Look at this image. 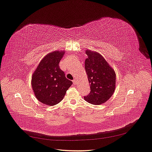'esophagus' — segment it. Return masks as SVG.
Wrapping results in <instances>:
<instances>
[{
    "label": "esophagus",
    "instance_id": "obj_1",
    "mask_svg": "<svg viewBox=\"0 0 152 152\" xmlns=\"http://www.w3.org/2000/svg\"><path fill=\"white\" fill-rule=\"evenodd\" d=\"M73 83L74 84H77V81L76 80V79H73Z\"/></svg>",
    "mask_w": 152,
    "mask_h": 152
}]
</instances>
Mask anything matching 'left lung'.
<instances>
[{
    "label": "left lung",
    "instance_id": "obj_1",
    "mask_svg": "<svg viewBox=\"0 0 152 152\" xmlns=\"http://www.w3.org/2000/svg\"><path fill=\"white\" fill-rule=\"evenodd\" d=\"M87 58L85 69L90 84V93L84 100L93 105H100L107 102L114 93L116 74L105 59L96 52L87 50Z\"/></svg>",
    "mask_w": 152,
    "mask_h": 152
}]
</instances>
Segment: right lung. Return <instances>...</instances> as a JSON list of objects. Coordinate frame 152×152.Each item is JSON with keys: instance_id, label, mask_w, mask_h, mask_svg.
Instances as JSON below:
<instances>
[{"instance_id": "1", "label": "right lung", "mask_w": 152, "mask_h": 152, "mask_svg": "<svg viewBox=\"0 0 152 152\" xmlns=\"http://www.w3.org/2000/svg\"><path fill=\"white\" fill-rule=\"evenodd\" d=\"M65 52L56 50L47 54L32 76L31 85L36 99L47 105H57L72 85L61 70L59 63Z\"/></svg>"}]
</instances>
